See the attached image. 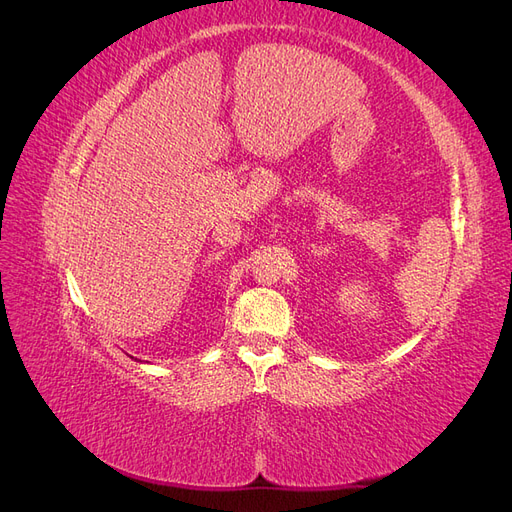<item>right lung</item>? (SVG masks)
<instances>
[{
  "label": "right lung",
  "mask_w": 512,
  "mask_h": 512,
  "mask_svg": "<svg viewBox=\"0 0 512 512\" xmlns=\"http://www.w3.org/2000/svg\"><path fill=\"white\" fill-rule=\"evenodd\" d=\"M132 359H134V356H132Z\"/></svg>",
  "instance_id": "1"
}]
</instances>
